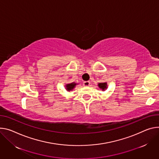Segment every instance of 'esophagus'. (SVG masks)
Listing matches in <instances>:
<instances>
[{"label":"esophagus","mask_w":159,"mask_h":159,"mask_svg":"<svg viewBox=\"0 0 159 159\" xmlns=\"http://www.w3.org/2000/svg\"><path fill=\"white\" fill-rule=\"evenodd\" d=\"M83 85L84 86H89L90 85V82H89V81H84L83 82Z\"/></svg>","instance_id":"34e87169"}]
</instances>
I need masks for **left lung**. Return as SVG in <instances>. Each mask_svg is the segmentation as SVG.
<instances>
[{"mask_svg": "<svg viewBox=\"0 0 159 159\" xmlns=\"http://www.w3.org/2000/svg\"><path fill=\"white\" fill-rule=\"evenodd\" d=\"M98 87L102 89L103 91H105L107 89V82H102L98 84Z\"/></svg>", "mask_w": 159, "mask_h": 159, "instance_id": "obj_1", "label": "left lung"}]
</instances>
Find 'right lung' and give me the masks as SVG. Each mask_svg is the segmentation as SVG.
Here are the masks:
<instances>
[{
  "mask_svg": "<svg viewBox=\"0 0 159 159\" xmlns=\"http://www.w3.org/2000/svg\"><path fill=\"white\" fill-rule=\"evenodd\" d=\"M77 85L76 83L75 82H72L71 84H68L66 85V89L68 91H72V89H74V88L75 87V85Z\"/></svg>",
  "mask_w": 159,
  "mask_h": 159,
  "instance_id": "right-lung-1",
  "label": "right lung"
}]
</instances>
